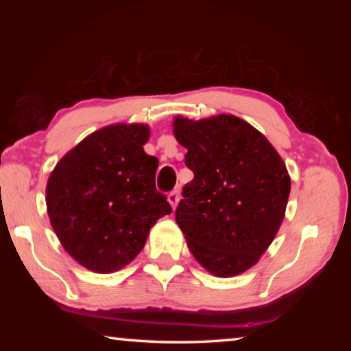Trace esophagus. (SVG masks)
Here are the masks:
<instances>
[{"instance_id": "1", "label": "esophagus", "mask_w": 351, "mask_h": 351, "mask_svg": "<svg viewBox=\"0 0 351 351\" xmlns=\"http://www.w3.org/2000/svg\"><path fill=\"white\" fill-rule=\"evenodd\" d=\"M167 199H169V203H170V206L175 207L178 206V201H180V190H171V192L167 195Z\"/></svg>"}]
</instances>
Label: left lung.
Segmentation results:
<instances>
[{
  "label": "left lung",
  "mask_w": 351,
  "mask_h": 351,
  "mask_svg": "<svg viewBox=\"0 0 351 351\" xmlns=\"http://www.w3.org/2000/svg\"><path fill=\"white\" fill-rule=\"evenodd\" d=\"M173 134L187 148L193 180L175 218L198 263L234 277L257 263L280 229L291 178L280 154L234 114L199 121L176 116Z\"/></svg>",
  "instance_id": "1"
}]
</instances>
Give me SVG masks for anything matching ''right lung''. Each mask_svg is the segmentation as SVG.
<instances>
[{
	"label": "right lung",
	"instance_id": "add662e5",
	"mask_svg": "<svg viewBox=\"0 0 351 351\" xmlns=\"http://www.w3.org/2000/svg\"><path fill=\"white\" fill-rule=\"evenodd\" d=\"M145 123H114L86 136L57 162L46 186L47 215L71 257L110 274L133 261L171 207L154 186L158 158L144 152Z\"/></svg>",
	"mask_w": 351,
	"mask_h": 351
}]
</instances>
